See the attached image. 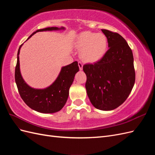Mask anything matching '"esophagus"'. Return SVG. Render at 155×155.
Listing matches in <instances>:
<instances>
[{
	"mask_svg": "<svg viewBox=\"0 0 155 155\" xmlns=\"http://www.w3.org/2000/svg\"><path fill=\"white\" fill-rule=\"evenodd\" d=\"M78 66H79V70H83V64L81 62H78Z\"/></svg>",
	"mask_w": 155,
	"mask_h": 155,
	"instance_id": "1",
	"label": "esophagus"
}]
</instances>
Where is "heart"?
Listing matches in <instances>:
<instances>
[{"mask_svg": "<svg viewBox=\"0 0 155 155\" xmlns=\"http://www.w3.org/2000/svg\"><path fill=\"white\" fill-rule=\"evenodd\" d=\"M76 44L77 47L81 49L80 56L84 61L95 63L105 54L108 40L104 34L85 31L78 36Z\"/></svg>", "mask_w": 155, "mask_h": 155, "instance_id": "1", "label": "heart"}]
</instances>
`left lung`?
<instances>
[{"instance_id": "left-lung-1", "label": "left lung", "mask_w": 155, "mask_h": 155, "mask_svg": "<svg viewBox=\"0 0 155 155\" xmlns=\"http://www.w3.org/2000/svg\"><path fill=\"white\" fill-rule=\"evenodd\" d=\"M108 40L107 50L100 61L83 66L87 75L85 88L92 105L111 110L126 100L135 82L133 51L118 33L101 30Z\"/></svg>"}]
</instances>
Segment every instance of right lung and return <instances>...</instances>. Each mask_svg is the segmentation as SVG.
<instances>
[{"instance_id": "add662e5", "label": "right lung", "mask_w": 155, "mask_h": 155, "mask_svg": "<svg viewBox=\"0 0 155 155\" xmlns=\"http://www.w3.org/2000/svg\"><path fill=\"white\" fill-rule=\"evenodd\" d=\"M64 27L59 28L58 27H48L37 30L33 33L28 39L39 31L64 30ZM22 45L20 46L18 50L15 72V83L22 100L31 109L41 113H54L61 110L67 101L69 88L74 81L75 75L79 71L78 62L74 61L63 67L57 79L49 87L43 89L32 88L25 81L20 71L18 55Z\"/></svg>"}]
</instances>
